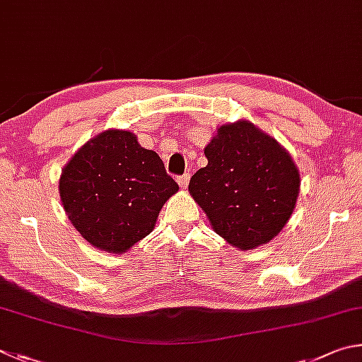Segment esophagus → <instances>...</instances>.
Returning a JSON list of instances; mask_svg holds the SVG:
<instances>
[{
    "instance_id": "esophagus-1",
    "label": "esophagus",
    "mask_w": 362,
    "mask_h": 362,
    "mask_svg": "<svg viewBox=\"0 0 362 362\" xmlns=\"http://www.w3.org/2000/svg\"><path fill=\"white\" fill-rule=\"evenodd\" d=\"M189 177H191V176H189V173H186V175H182V176H180V177H177V185H180V187L181 189H186L187 187V185H189Z\"/></svg>"
}]
</instances>
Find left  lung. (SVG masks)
<instances>
[{
  "label": "left lung",
  "instance_id": "1",
  "mask_svg": "<svg viewBox=\"0 0 362 362\" xmlns=\"http://www.w3.org/2000/svg\"><path fill=\"white\" fill-rule=\"evenodd\" d=\"M205 157L206 167L191 177L189 194L213 230L242 251L274 240L300 191V173L289 152L248 119H240L219 127L205 146Z\"/></svg>",
  "mask_w": 362,
  "mask_h": 362
}]
</instances>
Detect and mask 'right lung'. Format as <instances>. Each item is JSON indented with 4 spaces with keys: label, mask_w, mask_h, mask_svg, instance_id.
Listing matches in <instances>:
<instances>
[{
    "label": "right lung",
    "mask_w": 362,
    "mask_h": 362,
    "mask_svg": "<svg viewBox=\"0 0 362 362\" xmlns=\"http://www.w3.org/2000/svg\"><path fill=\"white\" fill-rule=\"evenodd\" d=\"M177 185L157 152L133 132L107 129L63 167L59 192L68 219L93 248L124 255L149 235Z\"/></svg>",
    "instance_id": "right-lung-1"
}]
</instances>
